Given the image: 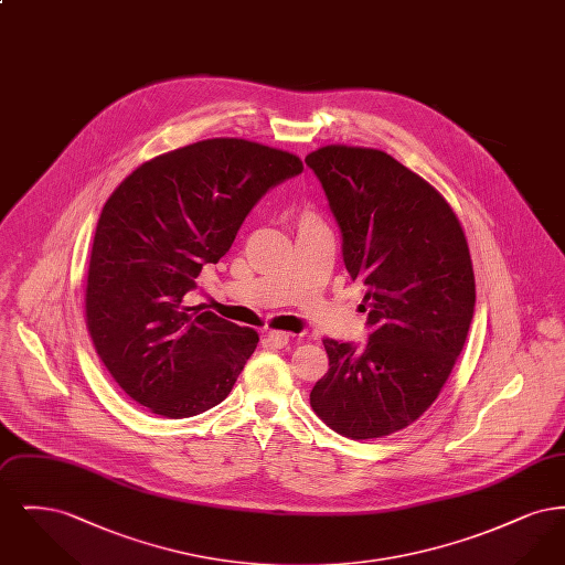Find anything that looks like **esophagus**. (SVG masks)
Masks as SVG:
<instances>
[{
  "label": "esophagus",
  "instance_id": "esophagus-1",
  "mask_svg": "<svg viewBox=\"0 0 565 565\" xmlns=\"http://www.w3.org/2000/svg\"><path fill=\"white\" fill-rule=\"evenodd\" d=\"M288 341H290V334H288V332L269 330V332L265 334V343H267L269 348H284V345H288Z\"/></svg>",
  "mask_w": 565,
  "mask_h": 565
}]
</instances>
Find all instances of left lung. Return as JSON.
<instances>
[{"label":"left lung","instance_id":"8db88e82","mask_svg":"<svg viewBox=\"0 0 565 565\" xmlns=\"http://www.w3.org/2000/svg\"><path fill=\"white\" fill-rule=\"evenodd\" d=\"M305 162L322 182L351 279L366 286L369 343L323 341L328 373L311 408L353 440L419 419L463 350L475 313V270L445 196L383 150L323 146Z\"/></svg>","mask_w":565,"mask_h":565}]
</instances>
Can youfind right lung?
<instances>
[{
    "label": "right lung",
    "mask_w": 565,
    "mask_h": 565,
    "mask_svg": "<svg viewBox=\"0 0 565 565\" xmlns=\"http://www.w3.org/2000/svg\"><path fill=\"white\" fill-rule=\"evenodd\" d=\"M302 161L237 137H215L139 164L99 215L86 277V328L109 375L169 419L222 403L258 332L189 307L267 190Z\"/></svg>",
    "instance_id": "1"
}]
</instances>
